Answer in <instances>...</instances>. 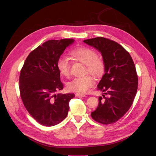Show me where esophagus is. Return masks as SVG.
Returning a JSON list of instances; mask_svg holds the SVG:
<instances>
[{
  "mask_svg": "<svg viewBox=\"0 0 156 156\" xmlns=\"http://www.w3.org/2000/svg\"><path fill=\"white\" fill-rule=\"evenodd\" d=\"M77 96H79V97H86V95H84V94H79V93H77L76 94Z\"/></svg>",
  "mask_w": 156,
  "mask_h": 156,
  "instance_id": "obj_1",
  "label": "esophagus"
}]
</instances>
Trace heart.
<instances>
[{
    "label": "heart",
    "instance_id": "obj_1",
    "mask_svg": "<svg viewBox=\"0 0 156 156\" xmlns=\"http://www.w3.org/2000/svg\"><path fill=\"white\" fill-rule=\"evenodd\" d=\"M72 57L77 61L86 65L85 73H89L95 77H101L104 74L105 64L104 60L98 56L94 49L87 47H77L69 52ZM57 68L61 76L69 77L70 75V66L68 58L60 57L56 62ZM95 84V80L91 75L73 79L67 83V88L71 92L84 94Z\"/></svg>",
    "mask_w": 156,
    "mask_h": 156
}]
</instances>
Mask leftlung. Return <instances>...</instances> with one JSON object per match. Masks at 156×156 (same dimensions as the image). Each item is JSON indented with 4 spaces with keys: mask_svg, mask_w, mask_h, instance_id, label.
<instances>
[{
    "mask_svg": "<svg viewBox=\"0 0 156 156\" xmlns=\"http://www.w3.org/2000/svg\"><path fill=\"white\" fill-rule=\"evenodd\" d=\"M83 41L100 51L105 64V74L97 88L104 95L99 98L91 116L102 124L115 123L129 109L137 91L138 77L133 59L123 47L110 39L97 37Z\"/></svg>",
    "mask_w": 156,
    "mask_h": 156,
    "instance_id": "1",
    "label": "left lung"
}]
</instances>
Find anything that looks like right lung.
<instances>
[{"label": "right lung", "mask_w": 156, "mask_h": 156, "mask_svg": "<svg viewBox=\"0 0 156 156\" xmlns=\"http://www.w3.org/2000/svg\"><path fill=\"white\" fill-rule=\"evenodd\" d=\"M73 39L51 40L31 51L20 72V90L23 103L38 123L53 126L67 116L74 94H56L64 88L56 62Z\"/></svg>", "instance_id": "obj_1"}]
</instances>
